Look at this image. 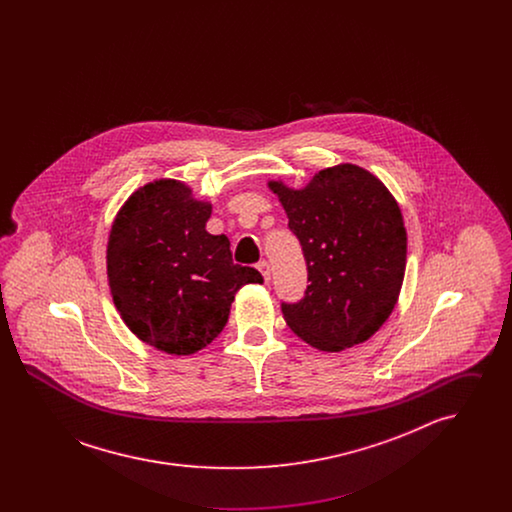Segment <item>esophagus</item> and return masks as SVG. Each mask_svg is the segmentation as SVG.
Returning <instances> with one entry per match:
<instances>
[{
	"instance_id": "obj_1",
	"label": "esophagus",
	"mask_w": 512,
	"mask_h": 512,
	"mask_svg": "<svg viewBox=\"0 0 512 512\" xmlns=\"http://www.w3.org/2000/svg\"><path fill=\"white\" fill-rule=\"evenodd\" d=\"M257 268H259V272L263 274L265 282H270V265H268L267 261H261V263L257 265Z\"/></svg>"
}]
</instances>
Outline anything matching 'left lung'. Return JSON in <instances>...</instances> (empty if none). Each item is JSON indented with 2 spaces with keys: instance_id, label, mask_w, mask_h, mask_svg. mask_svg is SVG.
I'll list each match as a JSON object with an SVG mask.
<instances>
[{
  "instance_id": "obj_1",
  "label": "left lung",
  "mask_w": 512,
  "mask_h": 512,
  "mask_svg": "<svg viewBox=\"0 0 512 512\" xmlns=\"http://www.w3.org/2000/svg\"><path fill=\"white\" fill-rule=\"evenodd\" d=\"M307 261L309 286L282 303L293 334L338 353L374 336L397 303L407 265V232L390 190L370 172L343 163L293 190L270 180Z\"/></svg>"
}]
</instances>
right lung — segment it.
<instances>
[{"mask_svg":"<svg viewBox=\"0 0 512 512\" xmlns=\"http://www.w3.org/2000/svg\"><path fill=\"white\" fill-rule=\"evenodd\" d=\"M211 203L180 180H153L126 199L107 242V278L117 311L136 338L171 355L207 347L259 270L232 261L224 234L205 230Z\"/></svg>","mask_w":512,"mask_h":512,"instance_id":"1","label":"right lung"}]
</instances>
